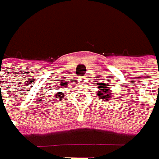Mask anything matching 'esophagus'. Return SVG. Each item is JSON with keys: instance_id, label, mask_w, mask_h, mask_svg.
Returning a JSON list of instances; mask_svg holds the SVG:
<instances>
[{"instance_id": "esophagus-1", "label": "esophagus", "mask_w": 159, "mask_h": 159, "mask_svg": "<svg viewBox=\"0 0 159 159\" xmlns=\"http://www.w3.org/2000/svg\"><path fill=\"white\" fill-rule=\"evenodd\" d=\"M85 77H80L79 78V81L80 82H85Z\"/></svg>"}]
</instances>
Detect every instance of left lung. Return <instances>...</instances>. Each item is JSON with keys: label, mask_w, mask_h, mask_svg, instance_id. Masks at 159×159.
Returning a JSON list of instances; mask_svg holds the SVG:
<instances>
[{"label": "left lung", "mask_w": 159, "mask_h": 159, "mask_svg": "<svg viewBox=\"0 0 159 159\" xmlns=\"http://www.w3.org/2000/svg\"><path fill=\"white\" fill-rule=\"evenodd\" d=\"M98 88L99 89L98 91V96H99L98 98H99L100 99H103V100H110L111 98H110V96H111V93L109 92V86L110 85H108V84H105V83H98Z\"/></svg>", "instance_id": "1"}]
</instances>
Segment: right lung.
Returning <instances> with one entry per match:
<instances>
[{
    "instance_id": "1",
    "label": "right lung",
    "mask_w": 159,
    "mask_h": 159,
    "mask_svg": "<svg viewBox=\"0 0 159 159\" xmlns=\"http://www.w3.org/2000/svg\"><path fill=\"white\" fill-rule=\"evenodd\" d=\"M56 95H57L56 98H58V99L61 100L62 98H63V97H64L63 92H59V93H56Z\"/></svg>"
}]
</instances>
